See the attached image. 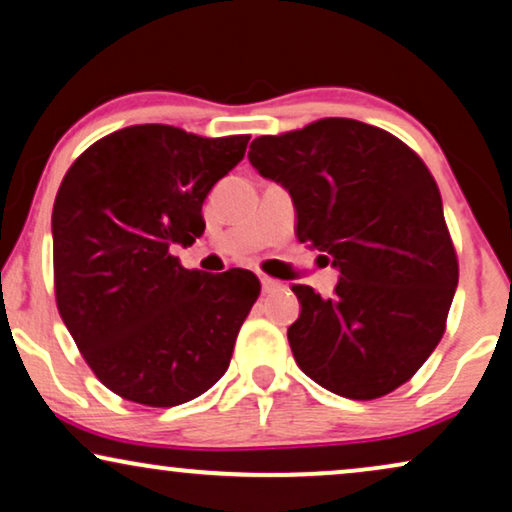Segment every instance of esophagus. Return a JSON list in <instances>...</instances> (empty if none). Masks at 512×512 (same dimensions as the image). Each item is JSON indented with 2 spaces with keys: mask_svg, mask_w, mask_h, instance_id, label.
Returning a JSON list of instances; mask_svg holds the SVG:
<instances>
[{
  "mask_svg": "<svg viewBox=\"0 0 512 512\" xmlns=\"http://www.w3.org/2000/svg\"><path fill=\"white\" fill-rule=\"evenodd\" d=\"M261 286H263V293H272V291L282 289V284L272 277H261Z\"/></svg>",
  "mask_w": 512,
  "mask_h": 512,
  "instance_id": "1",
  "label": "esophagus"
}]
</instances>
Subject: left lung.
Here are the masks:
<instances>
[{
  "label": "left lung",
  "mask_w": 512,
  "mask_h": 512,
  "mask_svg": "<svg viewBox=\"0 0 512 512\" xmlns=\"http://www.w3.org/2000/svg\"><path fill=\"white\" fill-rule=\"evenodd\" d=\"M249 163L289 191L298 240L340 272L331 298L293 286L300 370L354 401L401 387L443 338L459 282L431 172L401 139L352 118L258 137Z\"/></svg>",
  "instance_id": "left-lung-1"
}]
</instances>
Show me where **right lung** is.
Here are the masks:
<instances>
[{
  "label": "right lung",
  "mask_w": 512,
  "mask_h": 512,
  "mask_svg": "<svg viewBox=\"0 0 512 512\" xmlns=\"http://www.w3.org/2000/svg\"><path fill=\"white\" fill-rule=\"evenodd\" d=\"M247 142L130 125L83 151L62 179L55 300L97 380L125 401L172 408L228 370L261 282L240 268L186 270L172 249L205 233L202 202Z\"/></svg>",
  "instance_id": "obj_1"
}]
</instances>
